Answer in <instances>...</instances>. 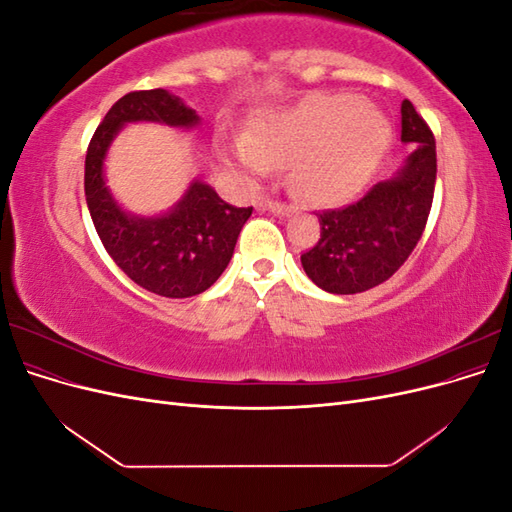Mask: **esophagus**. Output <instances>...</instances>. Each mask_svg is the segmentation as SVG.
<instances>
[{"instance_id":"esophagus-1","label":"esophagus","mask_w":512,"mask_h":512,"mask_svg":"<svg viewBox=\"0 0 512 512\" xmlns=\"http://www.w3.org/2000/svg\"><path fill=\"white\" fill-rule=\"evenodd\" d=\"M262 211H271L273 215H280V218H284V215H290L294 211V207H288V205H282V203H275V200H265V203L258 205Z\"/></svg>"}]
</instances>
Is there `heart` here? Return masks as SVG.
<instances>
[{
    "instance_id": "b5f03b06",
    "label": "heart",
    "mask_w": 512,
    "mask_h": 512,
    "mask_svg": "<svg viewBox=\"0 0 512 512\" xmlns=\"http://www.w3.org/2000/svg\"><path fill=\"white\" fill-rule=\"evenodd\" d=\"M391 136L378 106L354 94H312L262 117L252 136L232 138L226 160L254 177L292 160L297 190L312 203L333 205L371 179Z\"/></svg>"
}]
</instances>
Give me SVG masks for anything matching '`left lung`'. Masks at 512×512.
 <instances>
[{"label":"left lung","instance_id":"8db88e82","mask_svg":"<svg viewBox=\"0 0 512 512\" xmlns=\"http://www.w3.org/2000/svg\"><path fill=\"white\" fill-rule=\"evenodd\" d=\"M401 143L414 145L397 173L361 200L320 213V239L301 256L318 288L356 294L404 265L421 239L436 188V141L410 100L401 102Z\"/></svg>","mask_w":512,"mask_h":512}]
</instances>
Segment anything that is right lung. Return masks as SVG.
Segmentation results:
<instances>
[{"mask_svg": "<svg viewBox=\"0 0 512 512\" xmlns=\"http://www.w3.org/2000/svg\"><path fill=\"white\" fill-rule=\"evenodd\" d=\"M200 126L194 108L166 89L132 91L119 98L91 138L85 158V196L102 245L134 284L168 299L211 288L228 267L252 207H232L209 183L192 179L177 203L160 215L123 209L104 177V160L128 123Z\"/></svg>", "mask_w": 512, "mask_h": 512, "instance_id": "obj_1", "label": "right lung"}]
</instances>
